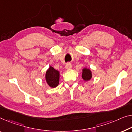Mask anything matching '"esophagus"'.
Instances as JSON below:
<instances>
[{"label":"esophagus","instance_id":"obj_1","mask_svg":"<svg viewBox=\"0 0 132 132\" xmlns=\"http://www.w3.org/2000/svg\"><path fill=\"white\" fill-rule=\"evenodd\" d=\"M72 64L70 63V62H68V63H67L66 64V69H70L72 68Z\"/></svg>","mask_w":132,"mask_h":132}]
</instances>
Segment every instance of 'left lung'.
<instances>
[{
    "label": "left lung",
    "mask_w": 132,
    "mask_h": 132,
    "mask_svg": "<svg viewBox=\"0 0 132 132\" xmlns=\"http://www.w3.org/2000/svg\"><path fill=\"white\" fill-rule=\"evenodd\" d=\"M82 78L85 80H88L92 77L91 72L89 69H84L82 70Z\"/></svg>",
    "instance_id": "left-lung-1"
}]
</instances>
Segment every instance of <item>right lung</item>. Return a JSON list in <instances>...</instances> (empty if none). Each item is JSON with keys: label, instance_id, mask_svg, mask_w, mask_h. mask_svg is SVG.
<instances>
[{"label": "right lung", "instance_id": "obj_1", "mask_svg": "<svg viewBox=\"0 0 132 132\" xmlns=\"http://www.w3.org/2000/svg\"><path fill=\"white\" fill-rule=\"evenodd\" d=\"M46 79L48 85L52 88L58 85L59 81V72L50 66L46 72Z\"/></svg>", "mask_w": 132, "mask_h": 132}]
</instances>
